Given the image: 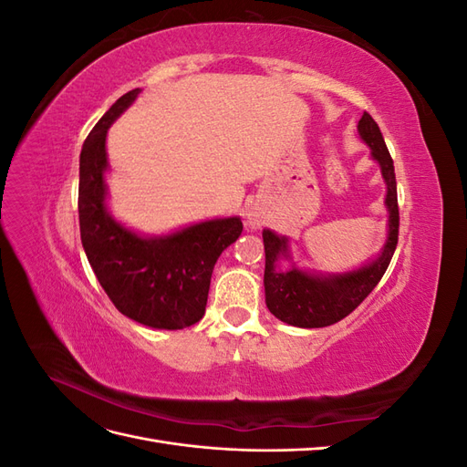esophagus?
I'll return each instance as SVG.
<instances>
[{"label": "esophagus", "mask_w": 467, "mask_h": 467, "mask_svg": "<svg viewBox=\"0 0 467 467\" xmlns=\"http://www.w3.org/2000/svg\"><path fill=\"white\" fill-rule=\"evenodd\" d=\"M245 223L249 225L251 230H257L259 225H261V220H259V216H257V214H247V218H245Z\"/></svg>", "instance_id": "esophagus-1"}]
</instances>
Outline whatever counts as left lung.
<instances>
[{
    "instance_id": "8db88e82",
    "label": "left lung",
    "mask_w": 467,
    "mask_h": 467,
    "mask_svg": "<svg viewBox=\"0 0 467 467\" xmlns=\"http://www.w3.org/2000/svg\"><path fill=\"white\" fill-rule=\"evenodd\" d=\"M357 129L362 142L370 148V158L379 165L381 179L386 182V242L374 259L352 271L316 273L309 268H300L292 261L290 239L286 235H278L268 228L263 230L265 302L268 312L294 327H327L347 317L376 288L398 245L400 208L391 155L386 148L384 136L368 112H364ZM285 258L293 263L290 269L279 268V261Z\"/></svg>"
}]
</instances>
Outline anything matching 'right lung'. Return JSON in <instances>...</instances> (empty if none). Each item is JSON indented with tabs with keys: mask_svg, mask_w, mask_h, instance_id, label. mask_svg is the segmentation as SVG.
Returning a JSON list of instances; mask_svg holds the SVG:
<instances>
[{
	"mask_svg": "<svg viewBox=\"0 0 467 467\" xmlns=\"http://www.w3.org/2000/svg\"><path fill=\"white\" fill-rule=\"evenodd\" d=\"M142 89L124 93L101 117L79 155V232L93 273L119 312L153 329L201 321L222 251L242 235L239 216L204 220L163 235H144L109 212L107 132Z\"/></svg>",
	"mask_w": 467,
	"mask_h": 467,
	"instance_id": "right-lung-1",
	"label": "right lung"
}]
</instances>
